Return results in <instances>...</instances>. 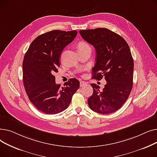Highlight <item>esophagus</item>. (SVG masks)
Wrapping results in <instances>:
<instances>
[{"label": "esophagus", "mask_w": 157, "mask_h": 157, "mask_svg": "<svg viewBox=\"0 0 157 157\" xmlns=\"http://www.w3.org/2000/svg\"><path fill=\"white\" fill-rule=\"evenodd\" d=\"M87 85V83L85 81H81L80 82V86L81 87H83L84 86H86Z\"/></svg>", "instance_id": "1"}]
</instances>
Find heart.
<instances>
[{"mask_svg": "<svg viewBox=\"0 0 157 157\" xmlns=\"http://www.w3.org/2000/svg\"><path fill=\"white\" fill-rule=\"evenodd\" d=\"M87 46H90L87 43H86L85 42H81L78 45V49H79L83 48H85V47H87Z\"/></svg>", "mask_w": 157, "mask_h": 157, "instance_id": "1", "label": "heart"}]
</instances>
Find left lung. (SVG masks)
Instances as JSON below:
<instances>
[{
	"label": "left lung",
	"mask_w": 157,
	"mask_h": 157,
	"mask_svg": "<svg viewBox=\"0 0 157 157\" xmlns=\"http://www.w3.org/2000/svg\"><path fill=\"white\" fill-rule=\"evenodd\" d=\"M84 40L94 46L96 63L92 78L107 83L102 91L92 83L94 92L88 99L90 108L100 114L118 110L127 100L133 86L134 60L129 46L121 36L108 29L79 30Z\"/></svg>",
	"instance_id": "1"
}]
</instances>
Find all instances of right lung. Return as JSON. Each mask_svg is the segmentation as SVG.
<instances>
[{
	"instance_id": "obj_1",
	"label": "right lung",
	"mask_w": 157,
	"mask_h": 157,
	"mask_svg": "<svg viewBox=\"0 0 157 157\" xmlns=\"http://www.w3.org/2000/svg\"><path fill=\"white\" fill-rule=\"evenodd\" d=\"M76 30H54L32 41L23 61V81L30 102L42 113L54 114L67 109L79 81L71 78L64 87L55 83V72L60 67V57L65 46L76 37Z\"/></svg>"
}]
</instances>
